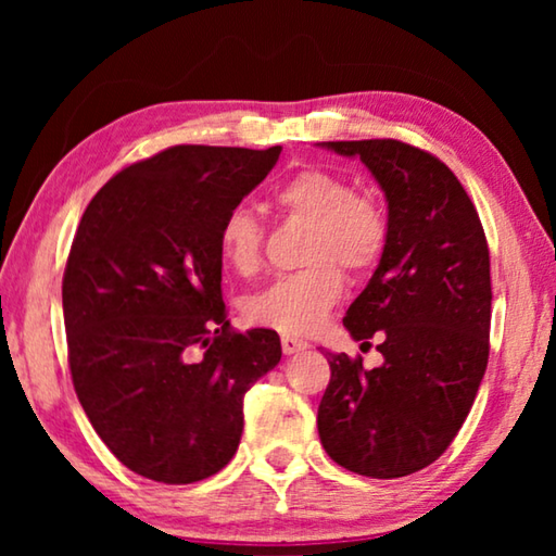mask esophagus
<instances>
[{"label": "esophagus", "mask_w": 556, "mask_h": 556, "mask_svg": "<svg viewBox=\"0 0 556 556\" xmlns=\"http://www.w3.org/2000/svg\"><path fill=\"white\" fill-rule=\"evenodd\" d=\"M308 348L306 341H301L296 336H281V351L287 355H294V353H304Z\"/></svg>", "instance_id": "esophagus-1"}]
</instances>
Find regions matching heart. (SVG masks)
Masks as SVG:
<instances>
[{"label":"heart","instance_id":"heart-1","mask_svg":"<svg viewBox=\"0 0 556 556\" xmlns=\"http://www.w3.org/2000/svg\"><path fill=\"white\" fill-rule=\"evenodd\" d=\"M275 201L289 218L312 223L304 262L306 269L281 275L269 287L244 301L250 324L267 326L287 336H306L341 301L343 275H368L380 265L390 242V220L382 205L357 195L345 176L326 168H301L279 186ZM218 250L225 265L250 277L265 257V228L257 215L235 205L223 215Z\"/></svg>","mask_w":556,"mask_h":556}]
</instances>
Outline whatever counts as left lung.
<instances>
[{"label": "left lung", "mask_w": 556, "mask_h": 556, "mask_svg": "<svg viewBox=\"0 0 556 556\" xmlns=\"http://www.w3.org/2000/svg\"><path fill=\"white\" fill-rule=\"evenodd\" d=\"M357 156L388 199L390 242L345 312L355 341L378 338L384 363L328 353L318 437L338 466L402 478L444 454L488 365L491 255L466 188L434 154L397 139L324 142Z\"/></svg>", "instance_id": "obj_1"}]
</instances>
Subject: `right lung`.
Here are the masks:
<instances>
[{
    "label": "right lung",
    "mask_w": 556,
    "mask_h": 556,
    "mask_svg": "<svg viewBox=\"0 0 556 556\" xmlns=\"http://www.w3.org/2000/svg\"><path fill=\"white\" fill-rule=\"evenodd\" d=\"M281 147H168L122 168L83 213L63 275L78 400L105 446L156 483L203 481L238 451L242 400L281 357L277 331H232L223 215Z\"/></svg>",
    "instance_id": "1"
}]
</instances>
